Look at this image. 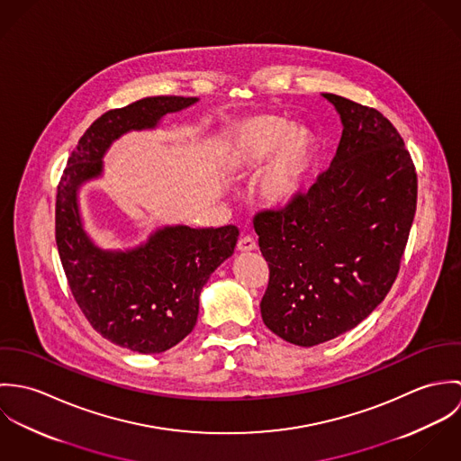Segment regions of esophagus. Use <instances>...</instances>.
<instances>
[{
    "label": "esophagus",
    "mask_w": 461,
    "mask_h": 461,
    "mask_svg": "<svg viewBox=\"0 0 461 461\" xmlns=\"http://www.w3.org/2000/svg\"><path fill=\"white\" fill-rule=\"evenodd\" d=\"M258 249V243L254 241V238L250 236H243L240 241H238V250L240 252H252Z\"/></svg>",
    "instance_id": "1"
}]
</instances>
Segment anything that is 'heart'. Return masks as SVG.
<instances>
[{
	"instance_id": "heart-1",
	"label": "heart",
	"mask_w": 461,
	"mask_h": 461,
	"mask_svg": "<svg viewBox=\"0 0 461 461\" xmlns=\"http://www.w3.org/2000/svg\"><path fill=\"white\" fill-rule=\"evenodd\" d=\"M218 158L232 177L256 174L271 159L259 186L273 207L291 203L302 192L316 158L312 132L294 128L280 115H252L225 132Z\"/></svg>"
}]
</instances>
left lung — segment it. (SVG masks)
I'll list each match as a JSON object with an SVG mask.
<instances>
[{
	"label": "left lung",
	"mask_w": 461,
	"mask_h": 461,
	"mask_svg": "<svg viewBox=\"0 0 461 461\" xmlns=\"http://www.w3.org/2000/svg\"><path fill=\"white\" fill-rule=\"evenodd\" d=\"M323 95L344 126L329 170L291 203L254 216L269 267L264 325L305 348L355 329L384 302L417 207V172L391 121Z\"/></svg>",
	"instance_id": "8db88e82"
}]
</instances>
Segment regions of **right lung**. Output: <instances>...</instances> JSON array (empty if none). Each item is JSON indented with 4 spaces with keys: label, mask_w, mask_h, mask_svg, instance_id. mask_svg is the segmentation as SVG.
I'll use <instances>...</instances> for the list:
<instances>
[{
    "label": "right lung",
    "mask_w": 461,
    "mask_h": 461,
    "mask_svg": "<svg viewBox=\"0 0 461 461\" xmlns=\"http://www.w3.org/2000/svg\"><path fill=\"white\" fill-rule=\"evenodd\" d=\"M197 101L156 95L103 113L79 138L59 183L55 236L76 303L104 339L145 355L170 349L194 330L200 291L234 254L240 230L176 225L156 230L134 250L108 252L83 230L77 190L101 176L103 156L121 134L152 130L163 115Z\"/></svg>",
    "instance_id": "add662e5"
}]
</instances>
